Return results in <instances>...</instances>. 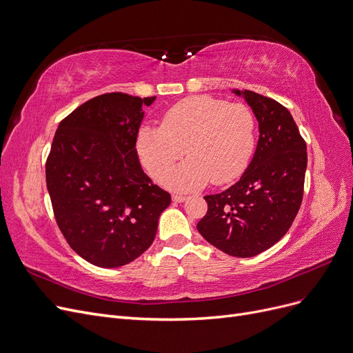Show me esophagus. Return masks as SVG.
Masks as SVG:
<instances>
[{"label": "esophagus", "mask_w": 353, "mask_h": 353, "mask_svg": "<svg viewBox=\"0 0 353 353\" xmlns=\"http://www.w3.org/2000/svg\"><path fill=\"white\" fill-rule=\"evenodd\" d=\"M173 201H174V202H185V201H186V196H185V194L174 193V194H173Z\"/></svg>", "instance_id": "34e87169"}]
</instances>
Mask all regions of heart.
I'll list each match as a JSON object with an SVG mask.
<instances>
[{
	"label": "heart",
	"mask_w": 353,
	"mask_h": 353,
	"mask_svg": "<svg viewBox=\"0 0 353 353\" xmlns=\"http://www.w3.org/2000/svg\"><path fill=\"white\" fill-rule=\"evenodd\" d=\"M256 117L241 103L192 96L174 103L161 116V126L138 129L135 151L150 176L160 180L183 148L190 159L163 178L174 190L225 185L249 165L256 145Z\"/></svg>",
	"instance_id": "obj_1"
}]
</instances>
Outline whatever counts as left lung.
Segmentation results:
<instances>
[{
	"mask_svg": "<svg viewBox=\"0 0 353 353\" xmlns=\"http://www.w3.org/2000/svg\"><path fill=\"white\" fill-rule=\"evenodd\" d=\"M243 96L259 122L253 160L227 190L208 194L201 236L234 257H253L276 244L292 225L304 194L307 145L292 114L250 90Z\"/></svg>",
	"mask_w": 353,
	"mask_h": 353,
	"instance_id": "obj_1",
	"label": "left lung"
}]
</instances>
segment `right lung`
Returning a JSON list of instances; mask_svg holds the SVG:
<instances>
[{
	"label": "right lung",
	"instance_id": "right-lung-1",
	"mask_svg": "<svg viewBox=\"0 0 353 353\" xmlns=\"http://www.w3.org/2000/svg\"><path fill=\"white\" fill-rule=\"evenodd\" d=\"M155 97L106 93L59 123L46 160L57 224L88 263L119 268L152 244L170 193L143 173L135 151L142 108Z\"/></svg>",
	"mask_w": 353,
	"mask_h": 353
}]
</instances>
